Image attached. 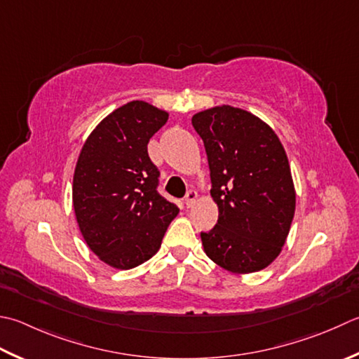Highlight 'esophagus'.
<instances>
[{
	"label": "esophagus",
	"mask_w": 359,
	"mask_h": 359,
	"mask_svg": "<svg viewBox=\"0 0 359 359\" xmlns=\"http://www.w3.org/2000/svg\"><path fill=\"white\" fill-rule=\"evenodd\" d=\"M198 202V193L196 191H188L187 193V198H185V205H187V208H191V207H194V203Z\"/></svg>",
	"instance_id": "obj_1"
}]
</instances>
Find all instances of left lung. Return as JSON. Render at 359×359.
I'll return each instance as SVG.
<instances>
[{
    "instance_id": "left-lung-1",
    "label": "left lung",
    "mask_w": 359,
    "mask_h": 359,
    "mask_svg": "<svg viewBox=\"0 0 359 359\" xmlns=\"http://www.w3.org/2000/svg\"><path fill=\"white\" fill-rule=\"evenodd\" d=\"M205 144L217 224L202 231L203 252L231 273L258 272L286 243L296 188L286 151L262 118L233 105L198 111L191 118Z\"/></svg>"
}]
</instances>
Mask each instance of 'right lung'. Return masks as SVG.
Wrapping results in <instances>:
<instances>
[{"label": "right lung", "instance_id": "add662e5", "mask_svg": "<svg viewBox=\"0 0 359 359\" xmlns=\"http://www.w3.org/2000/svg\"><path fill=\"white\" fill-rule=\"evenodd\" d=\"M166 110L146 101L115 109L91 130L73 175V207L88 249L110 268L128 271L157 254L179 208L157 193L147 156Z\"/></svg>", "mask_w": 359, "mask_h": 359}]
</instances>
